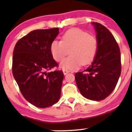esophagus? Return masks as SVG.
I'll use <instances>...</instances> for the list:
<instances>
[{
    "mask_svg": "<svg viewBox=\"0 0 132 132\" xmlns=\"http://www.w3.org/2000/svg\"><path fill=\"white\" fill-rule=\"evenodd\" d=\"M62 71H63V73L64 75H67L69 73V71L67 70H62Z\"/></svg>",
    "mask_w": 132,
    "mask_h": 132,
    "instance_id": "obj_1",
    "label": "esophagus"
}]
</instances>
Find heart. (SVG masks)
Wrapping results in <instances>:
<instances>
[{"label": "heart", "instance_id": "obj_1", "mask_svg": "<svg viewBox=\"0 0 132 132\" xmlns=\"http://www.w3.org/2000/svg\"><path fill=\"white\" fill-rule=\"evenodd\" d=\"M98 48L97 38L77 28L68 30L62 34L61 41L54 40L50 46V54L57 62L62 61L70 53V56L59 65L61 69L68 70H77L81 64L91 63Z\"/></svg>", "mask_w": 132, "mask_h": 132}]
</instances>
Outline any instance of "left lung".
Masks as SVG:
<instances>
[{
	"label": "left lung",
	"instance_id": "obj_1",
	"mask_svg": "<svg viewBox=\"0 0 132 132\" xmlns=\"http://www.w3.org/2000/svg\"><path fill=\"white\" fill-rule=\"evenodd\" d=\"M96 33L98 48L91 66L75 75L76 84L84 97L100 101L115 89L121 71V53L115 38L105 26L92 22Z\"/></svg>",
	"mask_w": 132,
	"mask_h": 132
}]
</instances>
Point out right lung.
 <instances>
[{
	"label": "right lung",
	"instance_id": "right-lung-1",
	"mask_svg": "<svg viewBox=\"0 0 132 132\" xmlns=\"http://www.w3.org/2000/svg\"><path fill=\"white\" fill-rule=\"evenodd\" d=\"M59 30H32L18 41L13 51V77L25 99L37 107L53 105L61 97L63 73L46 72L58 66L50 54V46Z\"/></svg>",
	"mask_w": 132,
	"mask_h": 132
}]
</instances>
